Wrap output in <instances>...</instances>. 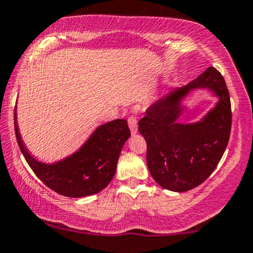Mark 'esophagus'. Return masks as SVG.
<instances>
[{
  "instance_id": "obj_1",
  "label": "esophagus",
  "mask_w": 253,
  "mask_h": 253,
  "mask_svg": "<svg viewBox=\"0 0 253 253\" xmlns=\"http://www.w3.org/2000/svg\"><path fill=\"white\" fill-rule=\"evenodd\" d=\"M128 126L132 134H135L138 132V119H136L134 115H130L128 118Z\"/></svg>"
}]
</instances>
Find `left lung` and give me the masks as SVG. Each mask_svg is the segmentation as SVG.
I'll return each instance as SVG.
<instances>
[{
	"label": "left lung",
	"instance_id": "obj_1",
	"mask_svg": "<svg viewBox=\"0 0 253 253\" xmlns=\"http://www.w3.org/2000/svg\"><path fill=\"white\" fill-rule=\"evenodd\" d=\"M196 87L211 88L219 102L201 123L179 124L180 100ZM138 126L146 140L147 167L155 181L172 191L196 188L215 170L231 134V100L222 75L213 66L208 68L187 86L150 106Z\"/></svg>",
	"mask_w": 253,
	"mask_h": 253
}]
</instances>
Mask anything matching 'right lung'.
Instances as JSON below:
<instances>
[{"mask_svg":"<svg viewBox=\"0 0 253 253\" xmlns=\"http://www.w3.org/2000/svg\"><path fill=\"white\" fill-rule=\"evenodd\" d=\"M15 135L26 162L43 184L63 196L84 197L100 193L112 181L130 130L125 119L110 121L95 130L78 152L63 162L46 165L32 157L22 144L14 117Z\"/></svg>","mask_w":253,"mask_h":253,"instance_id":"right-lung-1","label":"right lung"}]
</instances>
